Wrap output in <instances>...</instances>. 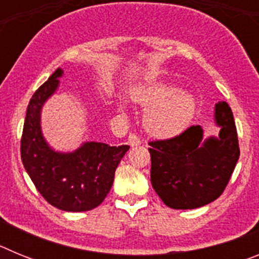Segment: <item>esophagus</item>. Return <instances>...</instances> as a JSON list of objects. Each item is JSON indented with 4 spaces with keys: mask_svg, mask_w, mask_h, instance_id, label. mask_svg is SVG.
<instances>
[{
    "mask_svg": "<svg viewBox=\"0 0 259 259\" xmlns=\"http://www.w3.org/2000/svg\"><path fill=\"white\" fill-rule=\"evenodd\" d=\"M127 143L130 144L131 146H137V145H140L143 141H141V139L137 135L135 134H130L128 135V139H127Z\"/></svg>",
    "mask_w": 259,
    "mask_h": 259,
    "instance_id": "obj_1",
    "label": "esophagus"
}]
</instances>
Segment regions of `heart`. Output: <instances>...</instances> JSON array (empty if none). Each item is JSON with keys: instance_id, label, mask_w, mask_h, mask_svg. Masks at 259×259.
Instances as JSON below:
<instances>
[{"instance_id": "b5f03b06", "label": "heart", "mask_w": 259, "mask_h": 259, "mask_svg": "<svg viewBox=\"0 0 259 259\" xmlns=\"http://www.w3.org/2000/svg\"><path fill=\"white\" fill-rule=\"evenodd\" d=\"M137 101L148 107L145 127L158 137H171L191 122L196 102L189 93L170 84H155L137 95Z\"/></svg>"}]
</instances>
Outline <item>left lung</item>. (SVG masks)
<instances>
[{
  "instance_id": "1",
  "label": "left lung",
  "mask_w": 259,
  "mask_h": 259,
  "mask_svg": "<svg viewBox=\"0 0 259 259\" xmlns=\"http://www.w3.org/2000/svg\"><path fill=\"white\" fill-rule=\"evenodd\" d=\"M218 139L203 144L202 128L191 125L182 134L149 141L150 180L157 194L171 209H196L221 196L240 155L233 114L227 102L215 105Z\"/></svg>"
}]
</instances>
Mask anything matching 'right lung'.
I'll return each mask as SVG.
<instances>
[{"label": "right lung", "mask_w": 259, "mask_h": 259, "mask_svg": "<svg viewBox=\"0 0 259 259\" xmlns=\"http://www.w3.org/2000/svg\"><path fill=\"white\" fill-rule=\"evenodd\" d=\"M62 70L33 93L23 125L20 157L40 194L50 205L65 211H87L97 207L111 189L114 174L130 146L87 143L74 153L50 149L40 130V110L58 87Z\"/></svg>", "instance_id": "1"}]
</instances>
